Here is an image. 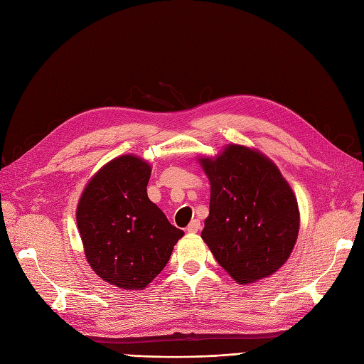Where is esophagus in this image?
<instances>
[{"label": "esophagus", "instance_id": "esophagus-1", "mask_svg": "<svg viewBox=\"0 0 364 364\" xmlns=\"http://www.w3.org/2000/svg\"><path fill=\"white\" fill-rule=\"evenodd\" d=\"M199 230H200V222H199L198 219L192 220L189 225H187V232L195 234V232H198Z\"/></svg>", "mask_w": 364, "mask_h": 364}]
</instances>
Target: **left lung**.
Masks as SVG:
<instances>
[{
  "label": "left lung",
  "instance_id": "8db88e82",
  "mask_svg": "<svg viewBox=\"0 0 364 364\" xmlns=\"http://www.w3.org/2000/svg\"><path fill=\"white\" fill-rule=\"evenodd\" d=\"M210 180V214L203 240L238 284L272 276L287 262L300 230L291 186L273 161L231 144L216 157H199Z\"/></svg>",
  "mask_w": 364,
  "mask_h": 364
}]
</instances>
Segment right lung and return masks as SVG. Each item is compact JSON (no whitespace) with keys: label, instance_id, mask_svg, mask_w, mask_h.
<instances>
[{"label":"right lung","instance_id":"add662e5","mask_svg":"<svg viewBox=\"0 0 364 364\" xmlns=\"http://www.w3.org/2000/svg\"><path fill=\"white\" fill-rule=\"evenodd\" d=\"M151 166L124 154L100 168L80 195L77 230L96 274L123 289H144L184 235L148 199Z\"/></svg>","mask_w":364,"mask_h":364}]
</instances>
